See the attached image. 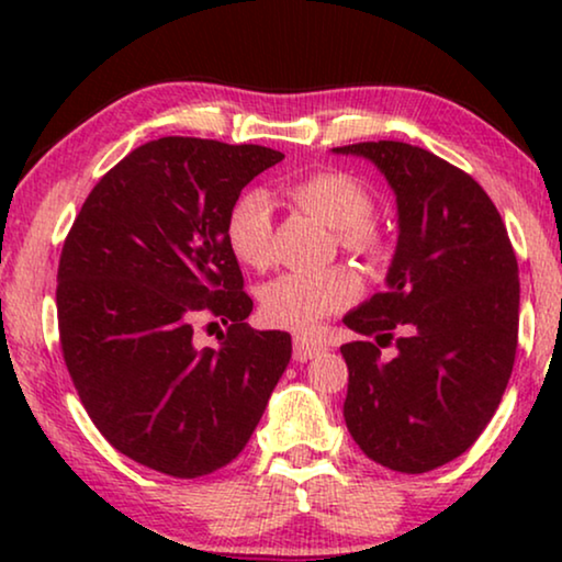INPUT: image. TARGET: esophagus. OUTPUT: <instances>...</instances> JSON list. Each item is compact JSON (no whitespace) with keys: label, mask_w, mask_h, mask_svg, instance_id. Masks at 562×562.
I'll return each instance as SVG.
<instances>
[{"label":"esophagus","mask_w":562,"mask_h":562,"mask_svg":"<svg viewBox=\"0 0 562 562\" xmlns=\"http://www.w3.org/2000/svg\"><path fill=\"white\" fill-rule=\"evenodd\" d=\"M322 350H325V345H322L319 340H312V337H306V335L294 337V360H299V363H306V360L319 356Z\"/></svg>","instance_id":"esophagus-1"}]
</instances>
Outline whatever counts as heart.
<instances>
[{
    "label": "heart",
    "mask_w": 562,
    "mask_h": 562,
    "mask_svg": "<svg viewBox=\"0 0 562 562\" xmlns=\"http://www.w3.org/2000/svg\"><path fill=\"white\" fill-rule=\"evenodd\" d=\"M291 202L335 229V240L352 256L375 258L381 235L373 225V196L348 173L322 171L296 181L289 189ZM227 248L240 263L266 268L273 258L271 202L263 191H245L225 222ZM358 296V279L350 268L325 271H289L268 281L260 291V310L276 327L306 333L329 314Z\"/></svg>",
    "instance_id": "1"
}]
</instances>
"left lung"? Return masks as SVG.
Masks as SVG:
<instances>
[{"label": "left lung", "instance_id": "8db88e82", "mask_svg": "<svg viewBox=\"0 0 562 562\" xmlns=\"http://www.w3.org/2000/svg\"><path fill=\"white\" fill-rule=\"evenodd\" d=\"M379 168L396 194L398 240L379 291L342 317L371 340L342 345V414L368 458L435 471L471 448L514 368L519 268L502 214L471 176L409 143L333 148ZM394 341L397 356L380 358Z\"/></svg>", "mask_w": 562, "mask_h": 562}]
</instances>
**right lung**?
Returning <instances> with one entry per match:
<instances>
[{"mask_svg": "<svg viewBox=\"0 0 562 562\" xmlns=\"http://www.w3.org/2000/svg\"><path fill=\"white\" fill-rule=\"evenodd\" d=\"M283 160L263 145L160 137L106 171L58 263L60 350L83 409L122 456L199 479L248 445L291 360V335L248 327L225 222L240 191ZM202 316L228 327L199 349ZM217 325V322H212Z\"/></svg>", "mask_w": 562, "mask_h": 562, "instance_id": "obj_1", "label": "right lung"}]
</instances>
